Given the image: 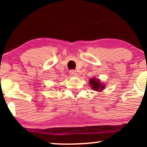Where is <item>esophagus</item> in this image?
Masks as SVG:
<instances>
[{
    "label": "esophagus",
    "mask_w": 147,
    "mask_h": 147,
    "mask_svg": "<svg viewBox=\"0 0 147 147\" xmlns=\"http://www.w3.org/2000/svg\"><path fill=\"white\" fill-rule=\"evenodd\" d=\"M70 75L72 76V77H75V76H77V72L75 71V70H70Z\"/></svg>",
    "instance_id": "esophagus-1"
}]
</instances>
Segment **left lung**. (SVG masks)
<instances>
[{
    "label": "left lung",
    "instance_id": "left-lung-1",
    "mask_svg": "<svg viewBox=\"0 0 147 147\" xmlns=\"http://www.w3.org/2000/svg\"><path fill=\"white\" fill-rule=\"evenodd\" d=\"M89 84H90V86L92 88V90L95 91H99V92L105 88V85L103 84L98 79H90L89 80Z\"/></svg>",
    "mask_w": 147,
    "mask_h": 147
}]
</instances>
